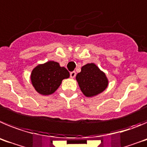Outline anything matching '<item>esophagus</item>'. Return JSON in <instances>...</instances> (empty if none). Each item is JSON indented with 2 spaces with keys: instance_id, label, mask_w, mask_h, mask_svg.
I'll return each mask as SVG.
<instances>
[{
  "instance_id": "obj_1",
  "label": "esophagus",
  "mask_w": 147,
  "mask_h": 147,
  "mask_svg": "<svg viewBox=\"0 0 147 147\" xmlns=\"http://www.w3.org/2000/svg\"><path fill=\"white\" fill-rule=\"evenodd\" d=\"M75 75H76V72H75V71H72V72H70V78H74L75 77Z\"/></svg>"
}]
</instances>
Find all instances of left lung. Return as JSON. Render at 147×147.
I'll list each match as a JSON object with an SVG mask.
<instances>
[{
	"label": "left lung",
	"mask_w": 147,
	"mask_h": 147,
	"mask_svg": "<svg viewBox=\"0 0 147 147\" xmlns=\"http://www.w3.org/2000/svg\"><path fill=\"white\" fill-rule=\"evenodd\" d=\"M76 80L81 92L87 97L94 96L108 87L106 75L94 63L81 67V72L77 74Z\"/></svg>",
	"instance_id": "8db88e82"
}]
</instances>
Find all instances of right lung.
<instances>
[{
  "label": "right lung",
  "mask_w": 147,
  "mask_h": 147,
  "mask_svg": "<svg viewBox=\"0 0 147 147\" xmlns=\"http://www.w3.org/2000/svg\"><path fill=\"white\" fill-rule=\"evenodd\" d=\"M69 77V72L65 67H60L58 62L50 61L39 64L33 69L31 80L38 93L50 95L58 89L62 80Z\"/></svg>",
  "instance_id": "1"
}]
</instances>
